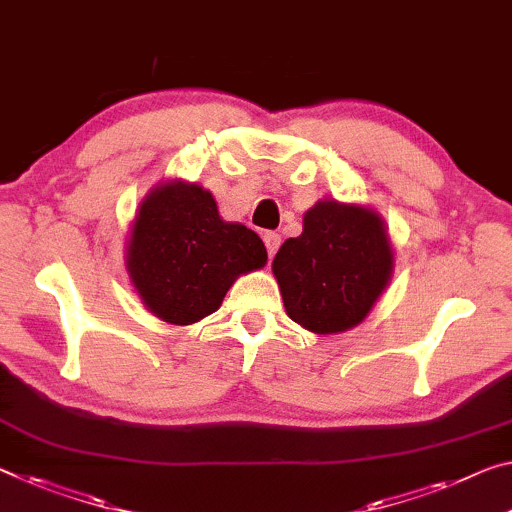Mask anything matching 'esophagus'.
<instances>
[{
    "label": "esophagus",
    "instance_id": "1",
    "mask_svg": "<svg viewBox=\"0 0 512 512\" xmlns=\"http://www.w3.org/2000/svg\"><path fill=\"white\" fill-rule=\"evenodd\" d=\"M263 242H265V247H267V256L272 258L274 254H277V249L281 247V235L274 233V231H267L263 235Z\"/></svg>",
    "mask_w": 512,
    "mask_h": 512
}]
</instances>
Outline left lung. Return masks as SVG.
Listing matches in <instances>:
<instances>
[{"instance_id":"obj_1","label":"left lung","mask_w":512,"mask_h":512,"mask_svg":"<svg viewBox=\"0 0 512 512\" xmlns=\"http://www.w3.org/2000/svg\"><path fill=\"white\" fill-rule=\"evenodd\" d=\"M290 320L313 334L348 332L373 309L393 272L384 219L355 203L318 201L300 238L272 261Z\"/></svg>"}]
</instances>
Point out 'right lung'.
I'll return each mask as SVG.
<instances>
[{
  "mask_svg": "<svg viewBox=\"0 0 512 512\" xmlns=\"http://www.w3.org/2000/svg\"><path fill=\"white\" fill-rule=\"evenodd\" d=\"M265 263L263 240L224 222L212 194L183 180L157 185L141 201L125 256L141 302L171 325L210 316L240 274Z\"/></svg>",
  "mask_w": 512,
  "mask_h": 512,
  "instance_id": "add662e5",
  "label": "right lung"
}]
</instances>
